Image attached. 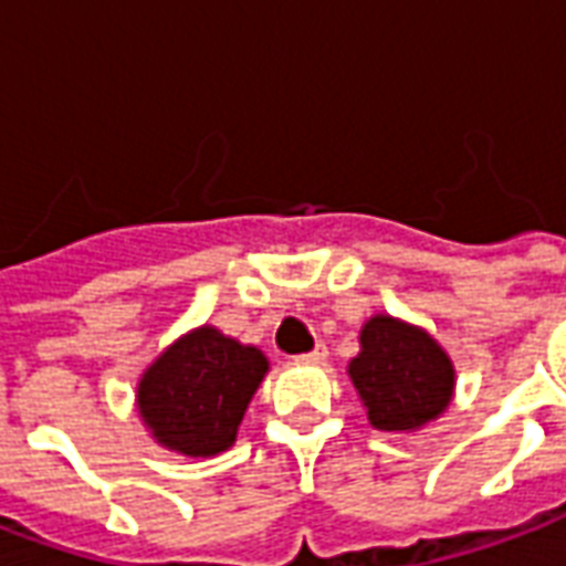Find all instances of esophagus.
<instances>
[{"instance_id":"1","label":"esophagus","mask_w":566,"mask_h":566,"mask_svg":"<svg viewBox=\"0 0 566 566\" xmlns=\"http://www.w3.org/2000/svg\"><path fill=\"white\" fill-rule=\"evenodd\" d=\"M326 357H329V350H326V345H317L315 350H308V354H303V363H315V366H321V363H326Z\"/></svg>"}]
</instances>
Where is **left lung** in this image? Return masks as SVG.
I'll return each instance as SVG.
<instances>
[{
  "label": "left lung",
  "instance_id": "1",
  "mask_svg": "<svg viewBox=\"0 0 566 566\" xmlns=\"http://www.w3.org/2000/svg\"><path fill=\"white\" fill-rule=\"evenodd\" d=\"M357 359L347 375L380 432H411L450 405L453 363L441 345L417 326L375 315L359 333Z\"/></svg>",
  "mask_w": 566,
  "mask_h": 566
}]
</instances>
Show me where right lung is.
<instances>
[{"label": "right lung", "mask_w": 566, "mask_h": 566, "mask_svg": "<svg viewBox=\"0 0 566 566\" xmlns=\"http://www.w3.org/2000/svg\"><path fill=\"white\" fill-rule=\"evenodd\" d=\"M266 368L258 347L200 326L146 368L137 408L158 443L182 455H216L237 441Z\"/></svg>", "instance_id": "1"}]
</instances>
